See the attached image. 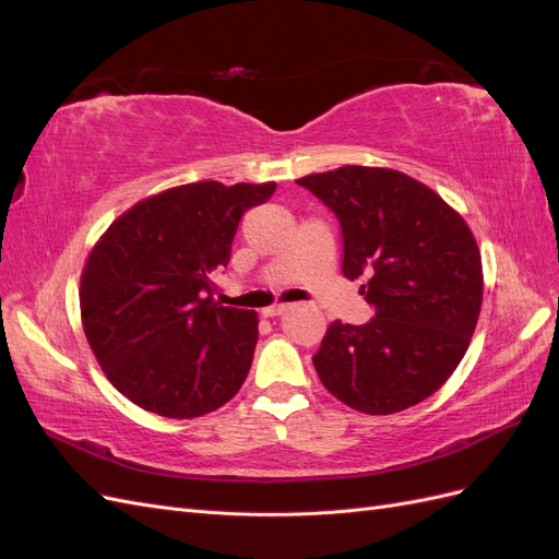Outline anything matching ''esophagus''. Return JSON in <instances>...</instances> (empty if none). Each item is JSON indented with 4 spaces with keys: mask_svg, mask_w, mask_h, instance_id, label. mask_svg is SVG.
I'll return each mask as SVG.
<instances>
[{
    "mask_svg": "<svg viewBox=\"0 0 559 559\" xmlns=\"http://www.w3.org/2000/svg\"><path fill=\"white\" fill-rule=\"evenodd\" d=\"M289 308H292V306H273V308H265L263 314H265V317H280V314H284V312H289Z\"/></svg>",
    "mask_w": 559,
    "mask_h": 559,
    "instance_id": "1",
    "label": "esophagus"
}]
</instances>
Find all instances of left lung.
Segmentation results:
<instances>
[{
	"instance_id": "1",
	"label": "left lung",
	"mask_w": 559,
	"mask_h": 559,
	"mask_svg": "<svg viewBox=\"0 0 559 559\" xmlns=\"http://www.w3.org/2000/svg\"><path fill=\"white\" fill-rule=\"evenodd\" d=\"M337 216L343 275L376 317L329 326L312 357L329 392L366 415L429 399L460 366L483 302L480 251L429 186L389 167L345 165L296 179Z\"/></svg>"
}]
</instances>
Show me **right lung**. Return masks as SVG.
Wrapping results in <instances>:
<instances>
[{"instance_id": "1", "label": "right lung", "mask_w": 559, "mask_h": 559, "mask_svg": "<svg viewBox=\"0 0 559 559\" xmlns=\"http://www.w3.org/2000/svg\"><path fill=\"white\" fill-rule=\"evenodd\" d=\"M277 183L195 181L123 212L81 275V321L109 382L140 408L191 419L222 408L251 368L259 314L214 300L212 275L249 207Z\"/></svg>"}]
</instances>
